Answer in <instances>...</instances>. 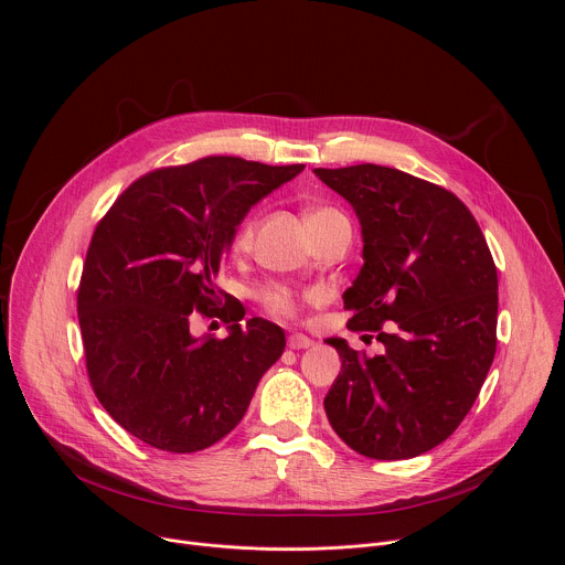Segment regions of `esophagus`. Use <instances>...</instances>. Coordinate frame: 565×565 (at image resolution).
Masks as SVG:
<instances>
[{
	"mask_svg": "<svg viewBox=\"0 0 565 565\" xmlns=\"http://www.w3.org/2000/svg\"><path fill=\"white\" fill-rule=\"evenodd\" d=\"M288 347H290L292 351L308 349V347H312V340H310L308 335H303V333H290V335H288Z\"/></svg>",
	"mask_w": 565,
	"mask_h": 565,
	"instance_id": "esophagus-1",
	"label": "esophagus"
}]
</instances>
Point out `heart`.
<instances>
[{"mask_svg":"<svg viewBox=\"0 0 565 565\" xmlns=\"http://www.w3.org/2000/svg\"><path fill=\"white\" fill-rule=\"evenodd\" d=\"M329 214H338V212L329 210V207H317V210L308 212V221L310 218H319V216H329ZM253 234H255V223L253 221H244V225H241L236 230V234H234V250H246L250 246ZM259 301H262V306L270 315H277V317H290L297 310L295 292L290 288H286V286H279V284L266 286L259 292Z\"/></svg>","mask_w":565,"mask_h":565,"instance_id":"1","label":"heart"}]
</instances>
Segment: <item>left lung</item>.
<instances>
[{
	"mask_svg": "<svg viewBox=\"0 0 565 565\" xmlns=\"http://www.w3.org/2000/svg\"><path fill=\"white\" fill-rule=\"evenodd\" d=\"M315 174L362 225L364 266L344 292L355 310L349 329L373 331L384 347L366 358L342 338L327 340L342 358L324 397L329 423L362 456H420L469 414L497 353L488 241L456 194L407 172L364 163Z\"/></svg>",
	"mask_w": 565,
	"mask_h": 565,
	"instance_id": "8db88e82",
	"label": "left lung"
}]
</instances>
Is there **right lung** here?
<instances>
[{"mask_svg":"<svg viewBox=\"0 0 565 565\" xmlns=\"http://www.w3.org/2000/svg\"><path fill=\"white\" fill-rule=\"evenodd\" d=\"M303 166L207 156L134 181L96 225L77 288L87 373L107 414L138 440L201 451L244 418L284 331L238 306L218 310L214 279L248 210ZM231 335L194 339L191 310Z\"/></svg>","mask_w":565,"mask_h":565,"instance_id":"right-lung-1","label":"right lung"}]
</instances>
